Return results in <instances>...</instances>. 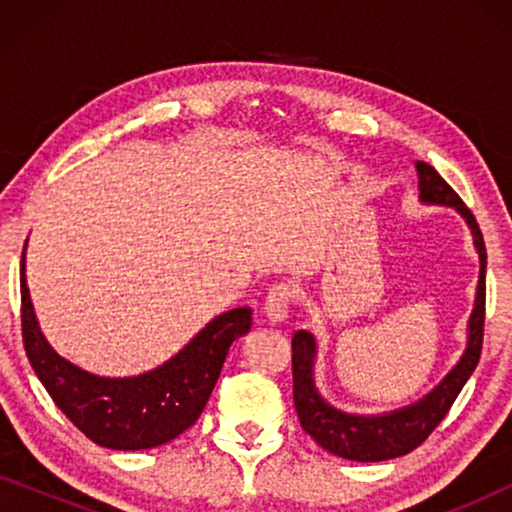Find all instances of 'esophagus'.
<instances>
[{
	"instance_id": "obj_1",
	"label": "esophagus",
	"mask_w": 512,
	"mask_h": 512,
	"mask_svg": "<svg viewBox=\"0 0 512 512\" xmlns=\"http://www.w3.org/2000/svg\"><path fill=\"white\" fill-rule=\"evenodd\" d=\"M293 298V289L291 284H277L272 286L268 298H265V317H268L270 324H282L289 317V305Z\"/></svg>"
}]
</instances>
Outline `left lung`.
<instances>
[{
	"mask_svg": "<svg viewBox=\"0 0 512 512\" xmlns=\"http://www.w3.org/2000/svg\"><path fill=\"white\" fill-rule=\"evenodd\" d=\"M415 167L419 179V202L452 207L466 221V226L471 228L473 247L478 251L480 275L478 286H475L473 310L466 326V349L450 373L419 401L389 412H380V415H354V412L335 408L317 389V380H314L317 340H314V335L307 331L293 333V403H296L300 426L324 450L349 461L396 459L412 452L417 445H422L429 438V433L443 422L447 410L452 408L454 398L464 389V384L480 361L482 326H485L487 251L478 221H475L471 209L461 202L459 195L447 186V181L429 163L417 160Z\"/></svg>",
	"mask_w": 512,
	"mask_h": 512,
	"instance_id": "8db88e82",
	"label": "left lung"
}]
</instances>
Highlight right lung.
<instances>
[{
    "label": "right lung",
    "instance_id": "right-lung-1",
    "mask_svg": "<svg viewBox=\"0 0 512 512\" xmlns=\"http://www.w3.org/2000/svg\"><path fill=\"white\" fill-rule=\"evenodd\" d=\"M25 249L20 258L25 352L39 382L69 422L93 443L123 452L165 445L198 422L230 345L249 333V307L214 317L177 354L146 373L95 375L60 356L41 333L27 289Z\"/></svg>",
    "mask_w": 512,
    "mask_h": 512
}]
</instances>
